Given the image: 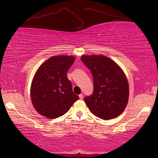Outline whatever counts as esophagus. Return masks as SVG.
Segmentation results:
<instances>
[{
  "mask_svg": "<svg viewBox=\"0 0 158 158\" xmlns=\"http://www.w3.org/2000/svg\"><path fill=\"white\" fill-rule=\"evenodd\" d=\"M79 98H80V99H83V98H84V95H83L82 94H80V95H79Z\"/></svg>",
  "mask_w": 158,
  "mask_h": 158,
  "instance_id": "obj_1",
  "label": "esophagus"
}]
</instances>
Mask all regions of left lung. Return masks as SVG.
Listing matches in <instances>:
<instances>
[{
    "label": "left lung",
    "mask_w": 158,
    "mask_h": 158,
    "mask_svg": "<svg viewBox=\"0 0 158 158\" xmlns=\"http://www.w3.org/2000/svg\"><path fill=\"white\" fill-rule=\"evenodd\" d=\"M81 60L93 76V93L84 98L91 112L104 120L117 117L124 111L128 100L129 88L125 74L107 56L84 55Z\"/></svg>",
    "instance_id": "obj_1"
}]
</instances>
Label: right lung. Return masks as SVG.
Instances as JSON below:
<instances>
[{
  "mask_svg": "<svg viewBox=\"0 0 158 158\" xmlns=\"http://www.w3.org/2000/svg\"><path fill=\"white\" fill-rule=\"evenodd\" d=\"M74 60L72 56H52L37 70L31 86V99L41 115L49 118L59 117L79 99L66 75Z\"/></svg>",
  "mask_w": 158,
  "mask_h": 158,
  "instance_id": "right-lung-1",
  "label": "right lung"
}]
</instances>
